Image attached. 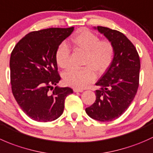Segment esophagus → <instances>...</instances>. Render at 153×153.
Masks as SVG:
<instances>
[{"label":"esophagus","instance_id":"obj_1","mask_svg":"<svg viewBox=\"0 0 153 153\" xmlns=\"http://www.w3.org/2000/svg\"><path fill=\"white\" fill-rule=\"evenodd\" d=\"M73 90L74 92H82L83 91L82 89H79V88H74Z\"/></svg>","mask_w":153,"mask_h":153}]
</instances>
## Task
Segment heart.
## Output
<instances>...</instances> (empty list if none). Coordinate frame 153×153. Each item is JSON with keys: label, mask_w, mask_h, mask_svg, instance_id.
I'll return each mask as SVG.
<instances>
[{"label": "heart", "mask_w": 153, "mask_h": 153, "mask_svg": "<svg viewBox=\"0 0 153 153\" xmlns=\"http://www.w3.org/2000/svg\"><path fill=\"white\" fill-rule=\"evenodd\" d=\"M71 45L76 49L85 51L82 68H71L63 74L65 85L76 88H83L94 81L97 73L105 72L113 62L115 48L109 40H102L97 34L88 30L78 31L71 40ZM71 50L65 43H61L55 52L56 64L63 69L70 66Z\"/></svg>", "instance_id": "1"}]
</instances>
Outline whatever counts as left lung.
Segmentation results:
<instances>
[{"mask_svg": "<svg viewBox=\"0 0 153 153\" xmlns=\"http://www.w3.org/2000/svg\"><path fill=\"white\" fill-rule=\"evenodd\" d=\"M113 43V62L96 85V101L85 109L92 119L109 122L120 117L127 111L138 91L141 64L137 50L130 40L116 30L97 26Z\"/></svg>", "mask_w": 153, "mask_h": 153, "instance_id": "obj_1", "label": "left lung"}]
</instances>
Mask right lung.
Wrapping results in <instances>:
<instances>
[{
	"mask_svg": "<svg viewBox=\"0 0 153 153\" xmlns=\"http://www.w3.org/2000/svg\"><path fill=\"white\" fill-rule=\"evenodd\" d=\"M74 27L31 31L21 39L10 56V80L14 97L23 111L37 122H51L64 111L71 88H59L55 52ZM55 87H54V86Z\"/></svg>",
	"mask_w": 153,
	"mask_h": 153,
	"instance_id": "obj_1",
	"label": "right lung"
}]
</instances>
